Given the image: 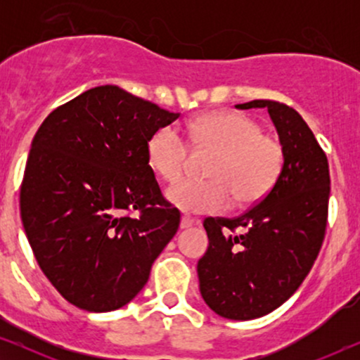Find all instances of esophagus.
Returning <instances> with one entry per match:
<instances>
[{
  "mask_svg": "<svg viewBox=\"0 0 360 360\" xmlns=\"http://www.w3.org/2000/svg\"><path fill=\"white\" fill-rule=\"evenodd\" d=\"M196 224H200V221L191 219L188 216H184V218L180 219V229H188L191 226H196Z\"/></svg>",
  "mask_w": 360,
  "mask_h": 360,
  "instance_id": "esophagus-1",
  "label": "esophagus"
}]
</instances>
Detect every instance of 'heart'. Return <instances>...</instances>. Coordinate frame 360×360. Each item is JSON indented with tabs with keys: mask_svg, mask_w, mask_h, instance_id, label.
<instances>
[{
	"mask_svg": "<svg viewBox=\"0 0 360 360\" xmlns=\"http://www.w3.org/2000/svg\"><path fill=\"white\" fill-rule=\"evenodd\" d=\"M190 141L211 147L216 155L208 180L181 179L169 186L165 198L181 213H216L262 200L277 184L283 169V147L262 134L252 117L236 111H213L190 122ZM147 164L164 180L179 179L186 159V144L174 127L157 129L146 144Z\"/></svg>",
	"mask_w": 360,
	"mask_h": 360,
	"instance_id": "obj_1",
	"label": "heart"
}]
</instances>
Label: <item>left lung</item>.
Masks as SVG:
<instances>
[{
  "label": "left lung",
  "instance_id": "1",
  "mask_svg": "<svg viewBox=\"0 0 360 360\" xmlns=\"http://www.w3.org/2000/svg\"><path fill=\"white\" fill-rule=\"evenodd\" d=\"M236 108L269 111L283 147V169L274 188L244 214L205 219L210 245L196 270L205 303L219 316L245 321L277 309L311 270L326 231L329 167L293 108L270 100Z\"/></svg>",
  "mask_w": 360,
  "mask_h": 360
}]
</instances>
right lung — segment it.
Masks as SVG:
<instances>
[{
    "instance_id": "right-lung-1",
    "label": "right lung",
    "mask_w": 360,
    "mask_h": 360,
    "mask_svg": "<svg viewBox=\"0 0 360 360\" xmlns=\"http://www.w3.org/2000/svg\"><path fill=\"white\" fill-rule=\"evenodd\" d=\"M180 112L116 85L53 110L34 136L21 185V219L44 275L91 313L124 307L180 224L162 198L146 144ZM139 209V219L126 210Z\"/></svg>"
}]
</instances>
